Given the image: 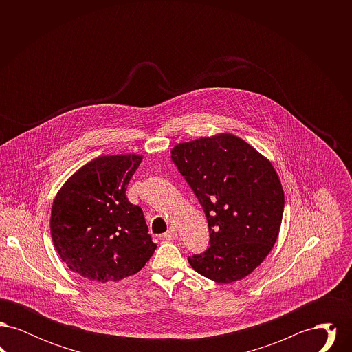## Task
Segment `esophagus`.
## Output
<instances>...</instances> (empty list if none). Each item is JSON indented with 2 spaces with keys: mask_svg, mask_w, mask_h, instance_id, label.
Here are the masks:
<instances>
[{
  "mask_svg": "<svg viewBox=\"0 0 352 352\" xmlns=\"http://www.w3.org/2000/svg\"><path fill=\"white\" fill-rule=\"evenodd\" d=\"M164 237H165L166 240L174 241V240L178 237V234H177V228H175V227H170V228L168 230V232H165V234H164Z\"/></svg>",
  "mask_w": 352,
  "mask_h": 352,
  "instance_id": "34e87169",
  "label": "esophagus"
}]
</instances>
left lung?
<instances>
[{"label": "left lung", "mask_w": 352, "mask_h": 352, "mask_svg": "<svg viewBox=\"0 0 352 352\" xmlns=\"http://www.w3.org/2000/svg\"><path fill=\"white\" fill-rule=\"evenodd\" d=\"M171 161L208 221L210 247L188 257L190 265L219 284L247 277L272 251L284 214V190L270 161L230 133L178 144Z\"/></svg>", "instance_id": "8db88e82"}]
</instances>
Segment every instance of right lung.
Instances as JSON below:
<instances>
[{"label": "right lung", "mask_w": 352, "mask_h": 352, "mask_svg": "<svg viewBox=\"0 0 352 352\" xmlns=\"http://www.w3.org/2000/svg\"><path fill=\"white\" fill-rule=\"evenodd\" d=\"M142 155H101L79 168L51 208L54 247L72 272L94 283H115L145 267L157 244L126 184Z\"/></svg>", "instance_id": "obj_1"}]
</instances>
